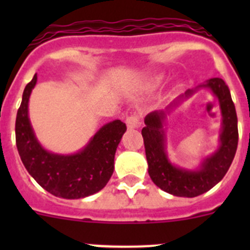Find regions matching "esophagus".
<instances>
[{
	"instance_id": "obj_1",
	"label": "esophagus",
	"mask_w": 250,
	"mask_h": 250,
	"mask_svg": "<svg viewBox=\"0 0 250 250\" xmlns=\"http://www.w3.org/2000/svg\"><path fill=\"white\" fill-rule=\"evenodd\" d=\"M126 125L129 129H135V127H139L141 125L140 116L138 114H132L126 118Z\"/></svg>"
}]
</instances>
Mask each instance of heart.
Masks as SVG:
<instances>
[{"label": "heart", "mask_w": 250, "mask_h": 250, "mask_svg": "<svg viewBox=\"0 0 250 250\" xmlns=\"http://www.w3.org/2000/svg\"><path fill=\"white\" fill-rule=\"evenodd\" d=\"M161 79H163V77H161V76L156 77V79H155V83H160V81H161Z\"/></svg>", "instance_id": "b5f03b06"}]
</instances>
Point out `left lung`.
<instances>
[{"label": "left lung", "mask_w": 250, "mask_h": 250, "mask_svg": "<svg viewBox=\"0 0 250 250\" xmlns=\"http://www.w3.org/2000/svg\"><path fill=\"white\" fill-rule=\"evenodd\" d=\"M198 87L210 89L222 110V134L219 147L214 154L204 159L198 170L178 167L169 161L165 151V134L163 129L167 114L184 99L190 98L195 90H188L176 99L167 110H155L145 116V127L141 134L144 138L149 175L161 190L175 196L194 198L207 193L224 178L233 161L238 146V118L228 86L219 77H213Z\"/></svg>", "instance_id": "1"}]
</instances>
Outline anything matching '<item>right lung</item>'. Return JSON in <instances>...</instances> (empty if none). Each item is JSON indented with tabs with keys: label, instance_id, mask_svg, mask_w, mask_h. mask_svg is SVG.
<instances>
[{
	"label": "right lung",
	"instance_id": "obj_1",
	"mask_svg": "<svg viewBox=\"0 0 250 250\" xmlns=\"http://www.w3.org/2000/svg\"><path fill=\"white\" fill-rule=\"evenodd\" d=\"M37 75L26 85L16 116V145L28 174L52 195L80 199L98 193L114 173L116 147L126 131L121 120H114L99 130L83 150L72 155L54 154L41 146L28 119V100Z\"/></svg>",
	"mask_w": 250,
	"mask_h": 250
}]
</instances>
